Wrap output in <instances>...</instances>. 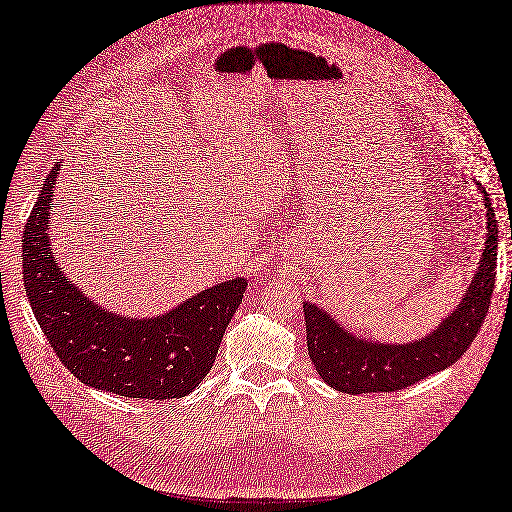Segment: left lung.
I'll return each mask as SVG.
<instances>
[{
	"instance_id": "obj_1",
	"label": "left lung",
	"mask_w": 512,
	"mask_h": 512,
	"mask_svg": "<svg viewBox=\"0 0 512 512\" xmlns=\"http://www.w3.org/2000/svg\"><path fill=\"white\" fill-rule=\"evenodd\" d=\"M487 208V240L475 280L460 306L422 342L382 344L346 331L316 304H304L308 352L323 380L348 394L394 392L453 365L468 350L487 316L496 287L498 221L483 192Z\"/></svg>"
}]
</instances>
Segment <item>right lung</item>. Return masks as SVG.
Here are the masks:
<instances>
[{
  "label": "right lung",
  "mask_w": 512,
  "mask_h": 512,
  "mask_svg": "<svg viewBox=\"0 0 512 512\" xmlns=\"http://www.w3.org/2000/svg\"><path fill=\"white\" fill-rule=\"evenodd\" d=\"M61 164L48 173L23 234L31 310L59 361L86 386L128 399H181L211 371L244 278L204 289L156 318H126L90 301L56 266L48 234Z\"/></svg>",
  "instance_id": "1"
}]
</instances>
